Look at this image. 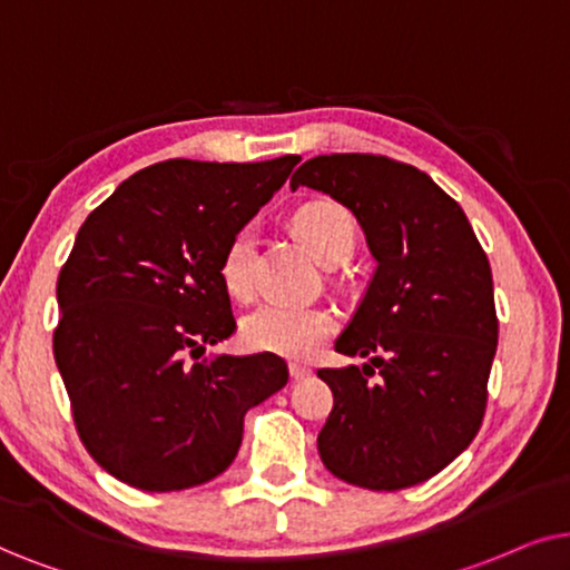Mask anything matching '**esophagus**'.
<instances>
[{"instance_id": "1", "label": "esophagus", "mask_w": 570, "mask_h": 570, "mask_svg": "<svg viewBox=\"0 0 570 570\" xmlns=\"http://www.w3.org/2000/svg\"><path fill=\"white\" fill-rule=\"evenodd\" d=\"M289 375H292V381H294V383H302V381H307L309 375H313V370L305 367V364L292 362V364H289Z\"/></svg>"}]
</instances>
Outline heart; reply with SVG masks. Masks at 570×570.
Returning a JSON list of instances; mask_svg holds the SVG:
<instances>
[{
    "label": "heart",
    "instance_id": "obj_1",
    "mask_svg": "<svg viewBox=\"0 0 570 570\" xmlns=\"http://www.w3.org/2000/svg\"><path fill=\"white\" fill-rule=\"evenodd\" d=\"M294 226L323 265L348 261L354 249V222L346 208L328 200L307 203L294 216ZM255 226H242L226 242L218 273L234 297L255 292ZM336 333V315L325 307L292 305L271 299L253 309L242 323V338L249 348L265 354L305 360Z\"/></svg>",
    "mask_w": 570,
    "mask_h": 570
}]
</instances>
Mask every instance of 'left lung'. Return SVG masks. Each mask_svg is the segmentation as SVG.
Returning <instances> with one entry per match:
<instances>
[{"label": "left lung", "mask_w": 570, "mask_h": 570, "mask_svg": "<svg viewBox=\"0 0 570 570\" xmlns=\"http://www.w3.org/2000/svg\"><path fill=\"white\" fill-rule=\"evenodd\" d=\"M297 187L352 210L377 263L336 338L338 354L370 362L317 370L333 391L317 451L356 488H412L466 451L482 424L498 348L488 255L459 203L393 158L315 156L294 171Z\"/></svg>", "instance_id": "left-lung-1"}]
</instances>
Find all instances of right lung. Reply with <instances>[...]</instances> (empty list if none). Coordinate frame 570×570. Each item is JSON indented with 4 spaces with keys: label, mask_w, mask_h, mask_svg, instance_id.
I'll return each instance as SVG.
<instances>
[{
    "label": "right lung",
    "mask_w": 570,
    "mask_h": 570,
    "mask_svg": "<svg viewBox=\"0 0 570 570\" xmlns=\"http://www.w3.org/2000/svg\"><path fill=\"white\" fill-rule=\"evenodd\" d=\"M299 156L171 158L114 189L59 271L55 360L90 456L146 492L214 480L249 409L289 381L276 354L203 356L237 331L218 263Z\"/></svg>",
    "instance_id": "add662e5"
}]
</instances>
